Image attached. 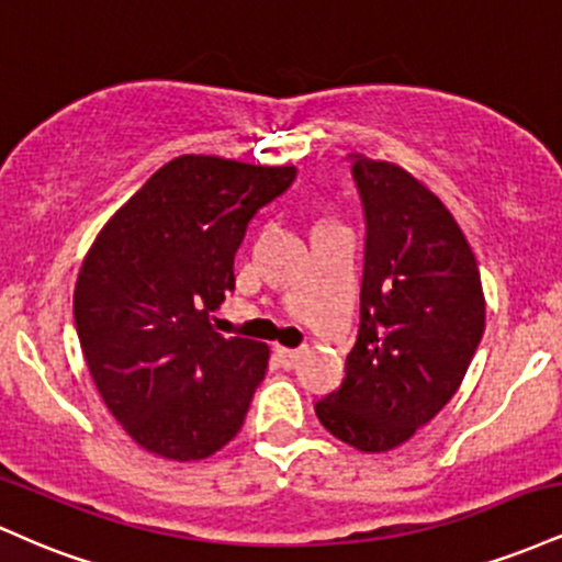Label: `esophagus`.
Returning <instances> with one entry per match:
<instances>
[{
  "label": "esophagus",
  "instance_id": "esophagus-1",
  "mask_svg": "<svg viewBox=\"0 0 562 562\" xmlns=\"http://www.w3.org/2000/svg\"><path fill=\"white\" fill-rule=\"evenodd\" d=\"M303 353H306L303 348H277V357H280V364L285 367V370H293V367H299Z\"/></svg>",
  "mask_w": 562,
  "mask_h": 562
}]
</instances>
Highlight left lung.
<instances>
[{"mask_svg":"<svg viewBox=\"0 0 562 562\" xmlns=\"http://www.w3.org/2000/svg\"><path fill=\"white\" fill-rule=\"evenodd\" d=\"M364 205L362 322L319 423L359 451H389L465 380L486 325L479 261L447 205L389 160L353 158Z\"/></svg>","mask_w":562,"mask_h":562,"instance_id":"8db88e82","label":"left lung"}]
</instances>
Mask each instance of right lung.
<instances>
[{
  "label": "right lung",
  "instance_id": "add662e5",
  "mask_svg": "<svg viewBox=\"0 0 562 562\" xmlns=\"http://www.w3.org/2000/svg\"><path fill=\"white\" fill-rule=\"evenodd\" d=\"M295 166L179 156L108 218L83 256L74 317L102 402L142 449L205 460L243 428L269 346L224 338L209 314L235 254Z\"/></svg>",
  "mask_w": 562,
  "mask_h": 562
}]
</instances>
